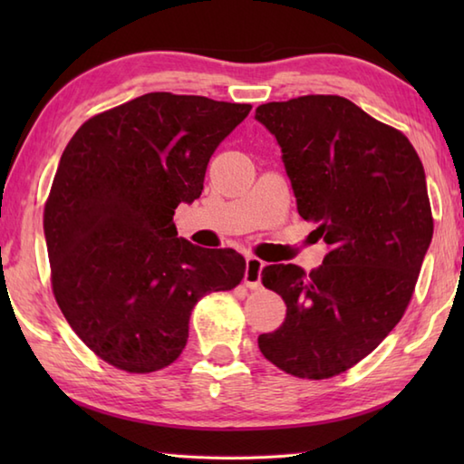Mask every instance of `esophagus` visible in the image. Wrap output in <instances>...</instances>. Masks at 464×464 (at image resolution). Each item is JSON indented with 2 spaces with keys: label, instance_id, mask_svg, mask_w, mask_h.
<instances>
[{
  "label": "esophagus",
  "instance_id": "esophagus-1",
  "mask_svg": "<svg viewBox=\"0 0 464 464\" xmlns=\"http://www.w3.org/2000/svg\"><path fill=\"white\" fill-rule=\"evenodd\" d=\"M265 267V263L257 257H249L247 259V267H245V285L249 289H259L261 287V271Z\"/></svg>",
  "mask_w": 464,
  "mask_h": 464
}]
</instances>
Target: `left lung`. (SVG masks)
Listing matches in <instances>:
<instances>
[{
    "instance_id": "obj_1",
    "label": "left lung",
    "mask_w": 464,
    "mask_h": 464,
    "mask_svg": "<svg viewBox=\"0 0 464 464\" xmlns=\"http://www.w3.org/2000/svg\"><path fill=\"white\" fill-rule=\"evenodd\" d=\"M277 137L303 219L329 245L321 267L267 265L261 281L287 317L259 334L263 357L299 379L354 367L405 314L432 239L415 147L339 95H303L255 111Z\"/></svg>"
}]
</instances>
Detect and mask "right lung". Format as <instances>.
<instances>
[{
    "instance_id": "add662e5",
    "label": "right lung",
    "mask_w": 464,
    "mask_h": 464,
    "mask_svg": "<svg viewBox=\"0 0 464 464\" xmlns=\"http://www.w3.org/2000/svg\"><path fill=\"white\" fill-rule=\"evenodd\" d=\"M249 111L155 92L90 117L67 143L44 209L52 289L115 369L169 367L197 301L241 283V255L177 237L173 215L201 195L211 155Z\"/></svg>"
}]
</instances>
